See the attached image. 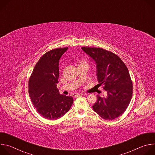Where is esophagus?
<instances>
[{"mask_svg":"<svg viewBox=\"0 0 155 155\" xmlns=\"http://www.w3.org/2000/svg\"><path fill=\"white\" fill-rule=\"evenodd\" d=\"M81 95H82V94H81V93H80V94L75 93V94H73V96H74V97H78V96H81Z\"/></svg>","mask_w":155,"mask_h":155,"instance_id":"obj_1","label":"esophagus"}]
</instances>
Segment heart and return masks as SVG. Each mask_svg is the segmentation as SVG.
Listing matches in <instances>:
<instances>
[{
  "label": "heart",
  "mask_w": 155,
  "mask_h": 155,
  "mask_svg": "<svg viewBox=\"0 0 155 155\" xmlns=\"http://www.w3.org/2000/svg\"><path fill=\"white\" fill-rule=\"evenodd\" d=\"M81 64H86V62L85 61H81L80 62V63H79V65H81Z\"/></svg>",
  "instance_id": "obj_1"
}]
</instances>
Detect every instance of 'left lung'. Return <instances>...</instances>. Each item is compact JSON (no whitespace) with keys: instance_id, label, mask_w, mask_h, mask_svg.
<instances>
[{"instance_id":"obj_1","label":"left lung","mask_w":155,"mask_h":155,"mask_svg":"<svg viewBox=\"0 0 155 155\" xmlns=\"http://www.w3.org/2000/svg\"><path fill=\"white\" fill-rule=\"evenodd\" d=\"M81 49L96 62L97 80L107 92L105 97L97 96L93 110L106 120L118 118L125 112L132 96V82L126 65L111 51L94 47Z\"/></svg>"}]
</instances>
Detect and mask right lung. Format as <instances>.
Here are the masks:
<instances>
[{
  "mask_svg": "<svg viewBox=\"0 0 155 155\" xmlns=\"http://www.w3.org/2000/svg\"><path fill=\"white\" fill-rule=\"evenodd\" d=\"M68 47L56 48L38 60L29 80V94L38 114L48 120H56L67 113L74 99L60 94L56 87L59 76V62Z\"/></svg>",
  "mask_w": 155,
  "mask_h": 155,
  "instance_id": "add662e5",
  "label": "right lung"
}]
</instances>
